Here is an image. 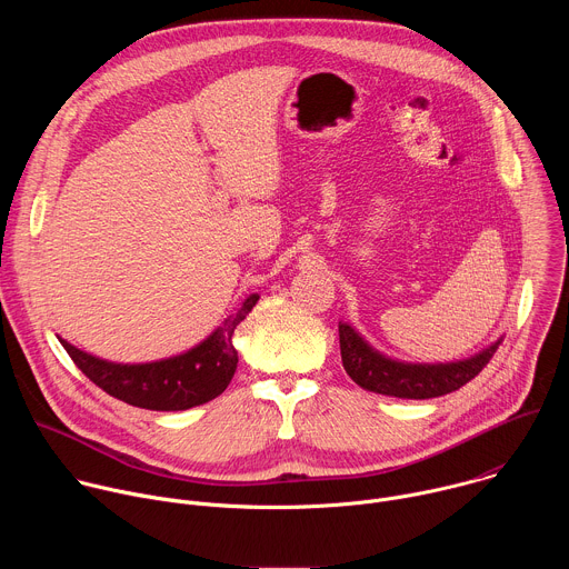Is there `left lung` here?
Listing matches in <instances>:
<instances>
[{"mask_svg":"<svg viewBox=\"0 0 569 569\" xmlns=\"http://www.w3.org/2000/svg\"><path fill=\"white\" fill-rule=\"evenodd\" d=\"M502 338L483 351L457 362H400L376 351L353 327L340 321L342 365L351 380L367 391L396 398H437L472 380L498 351Z\"/></svg>","mask_w":569,"mask_h":569,"instance_id":"left-lung-1","label":"left lung"}]
</instances>
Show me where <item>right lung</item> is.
Wrapping results in <instances>:
<instances>
[{"label": "right lung", "mask_w": 569, "mask_h": 569, "mask_svg": "<svg viewBox=\"0 0 569 569\" xmlns=\"http://www.w3.org/2000/svg\"><path fill=\"white\" fill-rule=\"evenodd\" d=\"M259 295H250L242 306L229 315L204 342L187 353L146 362L119 365L76 349L58 338L73 365L106 393L154 412H178L209 402L220 396L233 378L238 353L231 336L238 323L257 306Z\"/></svg>", "instance_id": "obj_1"}]
</instances>
